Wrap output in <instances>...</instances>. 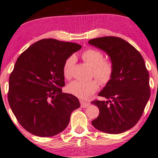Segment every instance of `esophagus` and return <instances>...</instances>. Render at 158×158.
I'll return each instance as SVG.
<instances>
[{
	"mask_svg": "<svg viewBox=\"0 0 158 158\" xmlns=\"http://www.w3.org/2000/svg\"><path fill=\"white\" fill-rule=\"evenodd\" d=\"M89 105H90V103H89V102L82 101V100L81 101V106L82 108H85Z\"/></svg>",
	"mask_w": 158,
	"mask_h": 158,
	"instance_id": "1",
	"label": "esophagus"
}]
</instances>
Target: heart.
<instances>
[{"mask_svg": "<svg viewBox=\"0 0 158 158\" xmlns=\"http://www.w3.org/2000/svg\"><path fill=\"white\" fill-rule=\"evenodd\" d=\"M82 58L90 67L93 68L94 75L102 84H106L111 79L113 73V66L110 61L104 60L102 53L95 49H88L82 54ZM76 56L72 55L65 61L63 67V73L65 77L69 78L72 75ZM98 89V83L94 80L89 81H75L69 84V93L81 98L86 99Z\"/></svg>", "mask_w": 158, "mask_h": 158, "instance_id": "1", "label": "heart"}]
</instances>
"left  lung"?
Listing matches in <instances>:
<instances>
[{
	"mask_svg": "<svg viewBox=\"0 0 158 158\" xmlns=\"http://www.w3.org/2000/svg\"><path fill=\"white\" fill-rule=\"evenodd\" d=\"M89 44L106 53L113 66L111 79L98 94L107 100L91 102L99 109L91 123L100 131L121 134L138 123L150 97L144 60L132 45L118 37L94 38Z\"/></svg>",
	"mask_w": 158,
	"mask_h": 158,
	"instance_id": "left-lung-1",
	"label": "left lung"
}]
</instances>
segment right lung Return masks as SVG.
Segmentation results:
<instances>
[{
  "label": "right lung",
  "instance_id": "right-lung-1",
  "mask_svg": "<svg viewBox=\"0 0 158 158\" xmlns=\"http://www.w3.org/2000/svg\"><path fill=\"white\" fill-rule=\"evenodd\" d=\"M81 48L75 43L42 39L18 57L9 77L8 100L19 124L37 136L50 137L68 126L78 99L62 93L65 61Z\"/></svg>",
  "mask_w": 158,
  "mask_h": 158
}]
</instances>
